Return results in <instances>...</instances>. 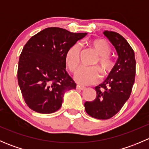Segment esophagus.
Returning <instances> with one entry per match:
<instances>
[{"mask_svg":"<svg viewBox=\"0 0 149 149\" xmlns=\"http://www.w3.org/2000/svg\"><path fill=\"white\" fill-rule=\"evenodd\" d=\"M85 88H86V87L83 86H80V85L76 86V89H78V90H84Z\"/></svg>","mask_w":149,"mask_h":149,"instance_id":"esophagus-1","label":"esophagus"}]
</instances>
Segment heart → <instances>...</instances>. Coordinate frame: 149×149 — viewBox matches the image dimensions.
<instances>
[{
  "label": "heart",
  "mask_w": 149,
  "mask_h": 149,
  "mask_svg": "<svg viewBox=\"0 0 149 149\" xmlns=\"http://www.w3.org/2000/svg\"><path fill=\"white\" fill-rule=\"evenodd\" d=\"M87 45L98 55L94 64L98 65L104 75L109 73L114 65L113 61L109 55L111 52V47L109 43L103 39H94L87 42ZM80 52V47L78 44L73 45L66 51L65 61L71 72L75 71L79 65ZM100 76L97 68H80L75 73L74 79L77 83L82 85H90L97 83L100 80Z\"/></svg>",
  "instance_id": "1"
}]
</instances>
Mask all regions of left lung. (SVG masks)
<instances>
[{"label": "left lung", "instance_id": "1", "mask_svg": "<svg viewBox=\"0 0 149 149\" xmlns=\"http://www.w3.org/2000/svg\"><path fill=\"white\" fill-rule=\"evenodd\" d=\"M103 34L115 47L118 58L108 77L95 87V100L84 103L87 114L100 120L109 119L120 110L130 97L136 76L135 53L127 40L114 31Z\"/></svg>", "mask_w": 149, "mask_h": 149}]
</instances>
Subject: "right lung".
Masks as SVG:
<instances>
[{"mask_svg":"<svg viewBox=\"0 0 149 149\" xmlns=\"http://www.w3.org/2000/svg\"><path fill=\"white\" fill-rule=\"evenodd\" d=\"M87 33L58 27L42 30L24 47L18 65V83L29 107L49 114L58 110L65 91L76 84L65 70L66 51Z\"/></svg>","mask_w":149,"mask_h":149,"instance_id":"right-lung-1","label":"right lung"}]
</instances>
